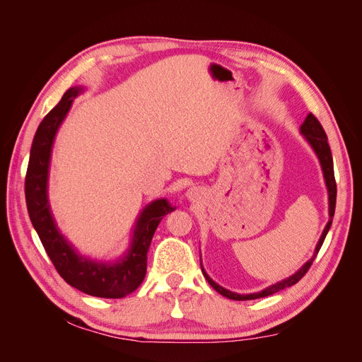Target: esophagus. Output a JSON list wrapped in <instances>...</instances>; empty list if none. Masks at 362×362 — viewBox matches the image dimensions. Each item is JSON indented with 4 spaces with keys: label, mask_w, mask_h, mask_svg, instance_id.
I'll return each instance as SVG.
<instances>
[{
    "label": "esophagus",
    "mask_w": 362,
    "mask_h": 362,
    "mask_svg": "<svg viewBox=\"0 0 362 362\" xmlns=\"http://www.w3.org/2000/svg\"><path fill=\"white\" fill-rule=\"evenodd\" d=\"M187 199L196 202L198 199H201V190L198 187H192L187 190Z\"/></svg>",
    "instance_id": "1"
}]
</instances>
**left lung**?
Wrapping results in <instances>:
<instances>
[{
    "label": "left lung",
    "mask_w": 362,
    "mask_h": 362,
    "mask_svg": "<svg viewBox=\"0 0 362 362\" xmlns=\"http://www.w3.org/2000/svg\"><path fill=\"white\" fill-rule=\"evenodd\" d=\"M300 134L305 137V140L308 141V145L313 148V151L315 152L317 158H319L320 161V166H322V172H323V178H325V184H326V189H327V201H329V221H327L323 233L319 238V242H317V246H315V250L313 257L305 262V264L296 272L293 273L291 276L282 279L276 284H273V286H269L267 288L261 290L258 293H249V294H238V293H234V291H229L223 287L218 286V284H216L210 276L206 275V272L204 270L202 264V273L205 279L208 281V284L217 291L221 293L222 296H225V298L228 299H233V300H252V299H258V298H266V296H270L273 293H278L284 288L287 287H291L294 286L296 282H299L306 272H308V269L311 267L313 261L317 255V252L320 250L323 242H325V237L327 234V231H329V228L332 225V218H334V213H335V201H337V184H335V177H334V161H332V154H331V148H329V144H327V137H326V133L323 127L320 125L319 120H317V117L314 115H308L305 117L303 124L300 125Z\"/></svg>",
    "instance_id": "1"
}]
</instances>
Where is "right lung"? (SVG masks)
I'll list each match as a JSON object with an SVG mask.
<instances>
[{"label": "right lung", "mask_w": 362, "mask_h": 362, "mask_svg": "<svg viewBox=\"0 0 362 362\" xmlns=\"http://www.w3.org/2000/svg\"><path fill=\"white\" fill-rule=\"evenodd\" d=\"M83 92V86L71 87L64 92L62 101L43 117L36 131L25 177L27 210L54 267L71 287L95 298L120 299L137 290L144 282L151 240L161 218L173 211L175 206L164 198L144 206L133 226L129 247L116 261H98L81 255L60 233L48 198L51 152L57 131L68 116L74 100Z\"/></svg>", "instance_id": "obj_1"}]
</instances>
